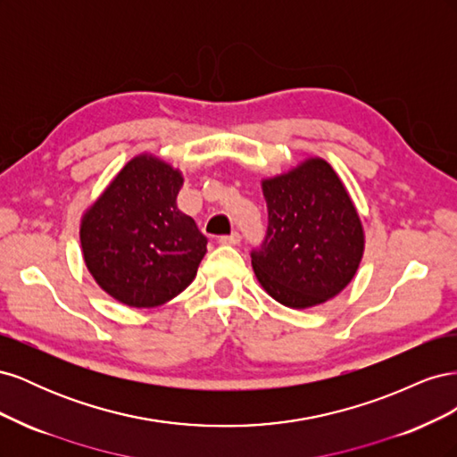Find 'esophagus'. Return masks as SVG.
<instances>
[{
	"label": "esophagus",
	"instance_id": "obj_1",
	"mask_svg": "<svg viewBox=\"0 0 457 457\" xmlns=\"http://www.w3.org/2000/svg\"><path fill=\"white\" fill-rule=\"evenodd\" d=\"M240 240H242L240 234L238 232H232V234H228V237H220L219 244L220 245H238Z\"/></svg>",
	"mask_w": 457,
	"mask_h": 457
}]
</instances>
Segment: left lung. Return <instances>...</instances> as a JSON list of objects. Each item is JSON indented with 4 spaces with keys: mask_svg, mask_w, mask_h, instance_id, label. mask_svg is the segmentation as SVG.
I'll return each instance as SVG.
<instances>
[{
    "mask_svg": "<svg viewBox=\"0 0 457 457\" xmlns=\"http://www.w3.org/2000/svg\"><path fill=\"white\" fill-rule=\"evenodd\" d=\"M269 228L252 252L265 292L289 309H311L343 292L364 255L361 215L339 175L322 158L262 179Z\"/></svg>",
    "mask_w": 457,
    "mask_h": 457,
    "instance_id": "1",
    "label": "left lung"
}]
</instances>
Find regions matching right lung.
<instances>
[{
    "instance_id": "right-lung-1",
    "label": "right lung",
    "mask_w": 457,
    "mask_h": 457,
    "mask_svg": "<svg viewBox=\"0 0 457 457\" xmlns=\"http://www.w3.org/2000/svg\"><path fill=\"white\" fill-rule=\"evenodd\" d=\"M183 181V173L168 162L139 154L81 217L86 267L123 305H163L196 278L207 238L177 207Z\"/></svg>"
}]
</instances>
